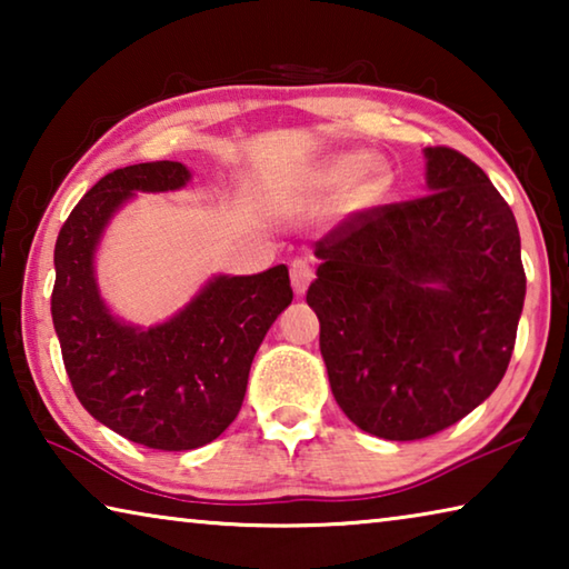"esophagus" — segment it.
<instances>
[{"label": "esophagus", "instance_id": "obj_1", "mask_svg": "<svg viewBox=\"0 0 569 569\" xmlns=\"http://www.w3.org/2000/svg\"><path fill=\"white\" fill-rule=\"evenodd\" d=\"M288 273H291L293 291H296L298 296L306 293V288L311 286V281H313V268H311V263H308L306 258H296V261H291V268H288Z\"/></svg>", "mask_w": 569, "mask_h": 569}]
</instances>
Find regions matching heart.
Wrapping results in <instances>:
<instances>
[{"mask_svg":"<svg viewBox=\"0 0 569 569\" xmlns=\"http://www.w3.org/2000/svg\"><path fill=\"white\" fill-rule=\"evenodd\" d=\"M351 180H353L351 196L356 203L361 206L379 200L389 188L387 170L377 166V162H369L363 156H349V158L336 160L333 166L323 172V182L333 188L349 186Z\"/></svg>","mask_w":569,"mask_h":569,"instance_id":"b5f03b06","label":"heart"}]
</instances>
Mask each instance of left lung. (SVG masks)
<instances>
[{
    "mask_svg": "<svg viewBox=\"0 0 569 569\" xmlns=\"http://www.w3.org/2000/svg\"><path fill=\"white\" fill-rule=\"evenodd\" d=\"M429 196L353 210L316 240L306 293L333 399L356 427L417 441L502 381L525 303L512 208L477 162L427 148Z\"/></svg>",
    "mask_w": 569,
    "mask_h": 569,
    "instance_id": "8db88e82",
    "label": "left lung"
}]
</instances>
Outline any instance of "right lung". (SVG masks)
Returning a JSON list of instances; mask_svg holds the SVG:
<instances>
[{
    "instance_id": "1",
    "label": "right lung",
    "mask_w": 569,
    "mask_h": 569,
    "mask_svg": "<svg viewBox=\"0 0 569 569\" xmlns=\"http://www.w3.org/2000/svg\"><path fill=\"white\" fill-rule=\"evenodd\" d=\"M188 178L170 160L108 172L72 208L54 246L52 321L77 399L120 437L162 451L198 449L230 427L258 346L293 298L288 268L273 266L218 276L148 331L112 319L92 276L104 223L134 190H176Z\"/></svg>"
}]
</instances>
